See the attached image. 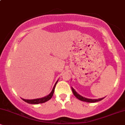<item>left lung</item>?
Wrapping results in <instances>:
<instances>
[{
  "label": "left lung",
  "instance_id": "obj_1",
  "mask_svg": "<svg viewBox=\"0 0 125 125\" xmlns=\"http://www.w3.org/2000/svg\"><path fill=\"white\" fill-rule=\"evenodd\" d=\"M72 90L73 94L75 96V97H76V98L78 99H79L80 100H81V101L86 102H89V103H94V102H96L100 101V100H102L103 99H104V98H100V99H87L84 97L80 95V94H79L76 92L74 90V89L73 88V87H72Z\"/></svg>",
  "mask_w": 125,
  "mask_h": 125
}]
</instances>
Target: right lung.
Returning a JSON list of instances; mask_svg holds the SVG:
<instances>
[{
  "label": "right lung",
  "instance_id": "right-lung-1",
  "mask_svg": "<svg viewBox=\"0 0 125 125\" xmlns=\"http://www.w3.org/2000/svg\"><path fill=\"white\" fill-rule=\"evenodd\" d=\"M58 81L56 82L55 84H54L53 88L52 90L51 93L47 96L42 97V98H39V99H31V100H28V99H22L23 100L26 102L30 104H42V103H44L48 101L49 100H50L52 98V97L53 96V94L54 91V88H55L56 84L58 83Z\"/></svg>",
  "mask_w": 125,
  "mask_h": 125
}]
</instances>
